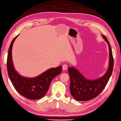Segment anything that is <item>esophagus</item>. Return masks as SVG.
Instances as JSON below:
<instances>
[{
  "instance_id": "esophagus-1",
  "label": "esophagus",
  "mask_w": 121,
  "mask_h": 121,
  "mask_svg": "<svg viewBox=\"0 0 121 121\" xmlns=\"http://www.w3.org/2000/svg\"><path fill=\"white\" fill-rule=\"evenodd\" d=\"M67 65H62V69L63 70H67Z\"/></svg>"
}]
</instances>
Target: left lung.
I'll return each instance as SVG.
<instances>
[{
	"instance_id": "obj_1",
	"label": "left lung",
	"mask_w": 121,
	"mask_h": 121,
	"mask_svg": "<svg viewBox=\"0 0 121 121\" xmlns=\"http://www.w3.org/2000/svg\"><path fill=\"white\" fill-rule=\"evenodd\" d=\"M102 36L108 45L109 51V66L102 77L95 79H88L75 67L68 69L70 77V91L71 95L77 101H88L95 98L101 92L107 85L113 70L114 59L110 45L106 37Z\"/></svg>"
}]
</instances>
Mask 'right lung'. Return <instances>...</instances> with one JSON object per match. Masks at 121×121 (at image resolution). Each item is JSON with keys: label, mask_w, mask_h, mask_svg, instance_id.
<instances>
[{"label": "right lung", "mask_w": 121, "mask_h": 121, "mask_svg": "<svg viewBox=\"0 0 121 121\" xmlns=\"http://www.w3.org/2000/svg\"><path fill=\"white\" fill-rule=\"evenodd\" d=\"M17 36L12 40L9 49L7 60L8 75L14 88L20 95L29 99H40L47 93L52 79L62 72V66L50 68L32 78L20 75L14 68L12 56V47Z\"/></svg>", "instance_id": "right-lung-1"}]
</instances>
